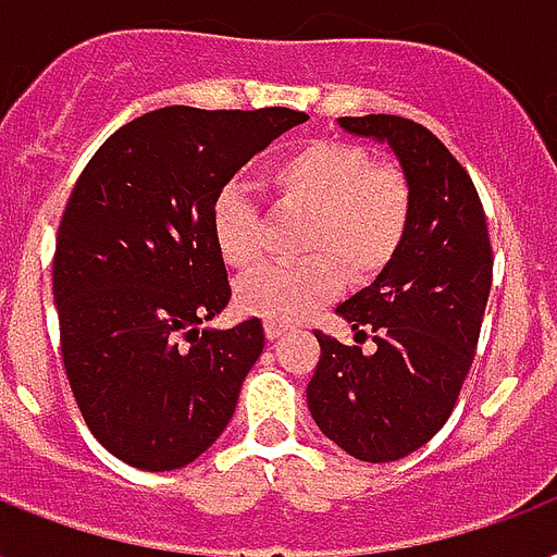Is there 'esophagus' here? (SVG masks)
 Masks as SVG:
<instances>
[{
	"mask_svg": "<svg viewBox=\"0 0 557 557\" xmlns=\"http://www.w3.org/2000/svg\"><path fill=\"white\" fill-rule=\"evenodd\" d=\"M264 331H267V337H270V339H278L284 331H287V325H284V322H278V319H267Z\"/></svg>",
	"mask_w": 557,
	"mask_h": 557,
	"instance_id": "34e87169",
	"label": "esophagus"
}]
</instances>
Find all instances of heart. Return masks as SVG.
<instances>
[{"mask_svg": "<svg viewBox=\"0 0 557 557\" xmlns=\"http://www.w3.org/2000/svg\"><path fill=\"white\" fill-rule=\"evenodd\" d=\"M275 200L308 214L299 264H267L238 282V305L267 319H296L334 296L343 273L369 282L395 261L412 226V185L395 165H372L351 141L313 139L275 159L264 174ZM220 256L235 270L261 261L258 209L226 185L211 202Z\"/></svg>", "mask_w": 557, "mask_h": 557, "instance_id": "1", "label": "heart"}]
</instances>
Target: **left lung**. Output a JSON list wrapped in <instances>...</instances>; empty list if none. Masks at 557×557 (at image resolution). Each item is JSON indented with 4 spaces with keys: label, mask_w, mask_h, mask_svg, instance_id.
Segmentation results:
<instances>
[{
    "label": "left lung",
    "mask_w": 557,
    "mask_h": 557,
    "mask_svg": "<svg viewBox=\"0 0 557 557\" xmlns=\"http://www.w3.org/2000/svg\"><path fill=\"white\" fill-rule=\"evenodd\" d=\"M339 127L389 145L416 209L395 261L337 308L360 346L313 331L322 355L308 407L348 456L395 462L430 442L454 412L480 343L494 256L471 176L424 124L346 115ZM366 338L375 343L372 352L362 351Z\"/></svg>",
    "instance_id": "left-lung-1"
}]
</instances>
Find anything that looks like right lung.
I'll return each mask as SVG.
<instances>
[{
  "label": "right lung",
  "mask_w": 557,
  "mask_h": 557,
  "mask_svg": "<svg viewBox=\"0 0 557 557\" xmlns=\"http://www.w3.org/2000/svg\"><path fill=\"white\" fill-rule=\"evenodd\" d=\"M308 115L287 107H162L95 150L60 218V355L86 426L122 462L174 471L218 442L264 351L252 317L200 322L232 299L211 202Z\"/></svg>",
  "instance_id": "1"
}]
</instances>
